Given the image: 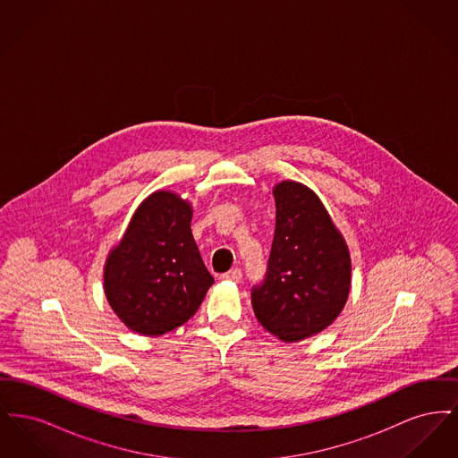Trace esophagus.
<instances>
[{
	"mask_svg": "<svg viewBox=\"0 0 458 458\" xmlns=\"http://www.w3.org/2000/svg\"><path fill=\"white\" fill-rule=\"evenodd\" d=\"M221 278H223V280H230V282H233V284H240V282H242V269H239V267L230 269V271L225 273Z\"/></svg>",
	"mask_w": 458,
	"mask_h": 458,
	"instance_id": "obj_1",
	"label": "esophagus"
}]
</instances>
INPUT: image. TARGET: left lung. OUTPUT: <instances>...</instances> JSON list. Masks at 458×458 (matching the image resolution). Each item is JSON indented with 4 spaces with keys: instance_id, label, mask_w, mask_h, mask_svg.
Here are the masks:
<instances>
[{
    "instance_id": "obj_1",
    "label": "left lung",
    "mask_w": 458,
    "mask_h": 458,
    "mask_svg": "<svg viewBox=\"0 0 458 458\" xmlns=\"http://www.w3.org/2000/svg\"><path fill=\"white\" fill-rule=\"evenodd\" d=\"M276 226L261 284L252 288L258 321L284 342L329 327L349 299L352 262L345 239L309 187L284 180L273 189Z\"/></svg>"
}]
</instances>
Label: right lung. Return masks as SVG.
Returning <instances> with one entry per match:
<instances>
[{"label":"right lung","instance_id":"obj_1","mask_svg":"<svg viewBox=\"0 0 458 458\" xmlns=\"http://www.w3.org/2000/svg\"><path fill=\"white\" fill-rule=\"evenodd\" d=\"M192 206L157 191L133 213L105 264V293L131 331L159 336L187 323L215 278L199 254L191 230Z\"/></svg>","mask_w":458,"mask_h":458}]
</instances>
